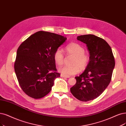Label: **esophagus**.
I'll list each match as a JSON object with an SVG mask.
<instances>
[{"label":"esophagus","mask_w":126,"mask_h":126,"mask_svg":"<svg viewBox=\"0 0 126 126\" xmlns=\"http://www.w3.org/2000/svg\"><path fill=\"white\" fill-rule=\"evenodd\" d=\"M61 77H63V78H69V77H70V76L64 75H63V74H61Z\"/></svg>","instance_id":"esophagus-1"}]
</instances>
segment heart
<instances>
[{
	"label": "heart",
	"mask_w": 126,
	"mask_h": 126,
	"mask_svg": "<svg viewBox=\"0 0 126 126\" xmlns=\"http://www.w3.org/2000/svg\"><path fill=\"white\" fill-rule=\"evenodd\" d=\"M65 50L68 55L73 56L71 61L72 65L63 66L59 68V71L66 76L74 75L84 70L89 63L90 57L85 52V49L82 46L75 43L67 45ZM53 59L58 65L61 66L64 63V56L62 50L57 49L53 53Z\"/></svg>",
	"instance_id": "heart-1"
}]
</instances>
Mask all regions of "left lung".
<instances>
[{
	"label": "left lung",
	"mask_w": 126,
	"mask_h": 126,
	"mask_svg": "<svg viewBox=\"0 0 126 126\" xmlns=\"http://www.w3.org/2000/svg\"><path fill=\"white\" fill-rule=\"evenodd\" d=\"M77 39L87 45L90 60L85 71L75 77L76 83L70 90L76 99L87 102L96 99L109 86L115 59L110 45L100 37L89 34L79 36Z\"/></svg>",
	"instance_id": "obj_1"
}]
</instances>
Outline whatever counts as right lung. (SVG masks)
I'll list each match as a JSON object with an SVG mask.
<instances>
[{"label": "right lung", "instance_id": "right-lung-1", "mask_svg": "<svg viewBox=\"0 0 126 126\" xmlns=\"http://www.w3.org/2000/svg\"><path fill=\"white\" fill-rule=\"evenodd\" d=\"M66 39L53 32L39 31L18 48L14 67L21 89L27 95L40 99L50 92L55 79L60 76L53 53Z\"/></svg>", "mask_w": 126, "mask_h": 126}]
</instances>
